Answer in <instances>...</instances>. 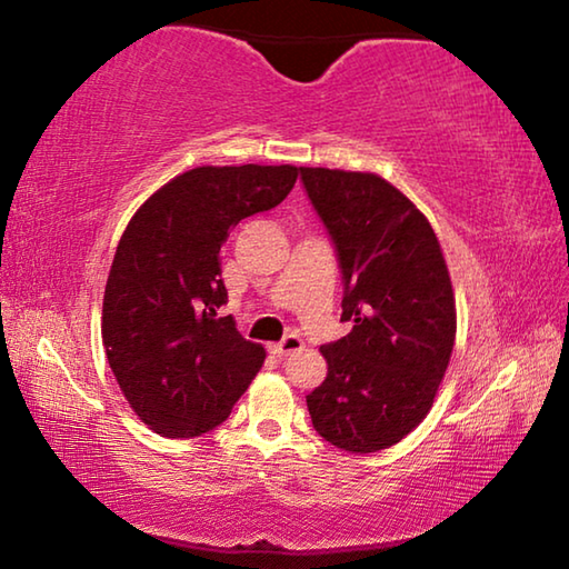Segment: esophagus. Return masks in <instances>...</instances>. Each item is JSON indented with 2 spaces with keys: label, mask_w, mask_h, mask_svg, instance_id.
<instances>
[{
  "label": "esophagus",
  "mask_w": 569,
  "mask_h": 569,
  "mask_svg": "<svg viewBox=\"0 0 569 569\" xmlns=\"http://www.w3.org/2000/svg\"><path fill=\"white\" fill-rule=\"evenodd\" d=\"M303 349V341L298 339V336H286V339L281 341V343H273L271 346V353H276V356H288V353H296V351H301Z\"/></svg>",
  "instance_id": "esophagus-1"
}]
</instances>
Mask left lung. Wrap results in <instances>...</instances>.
<instances>
[{"label":"left lung","mask_w":569,"mask_h":569,"mask_svg":"<svg viewBox=\"0 0 569 569\" xmlns=\"http://www.w3.org/2000/svg\"><path fill=\"white\" fill-rule=\"evenodd\" d=\"M343 273V339L306 397L313 429L351 455L389 449L419 427L445 379L457 306L445 253L421 210L373 172L301 168Z\"/></svg>","instance_id":"8db88e82"}]
</instances>
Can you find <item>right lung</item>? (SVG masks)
Listing matches in <instances>:
<instances>
[{
	"mask_svg": "<svg viewBox=\"0 0 569 569\" xmlns=\"http://www.w3.org/2000/svg\"><path fill=\"white\" fill-rule=\"evenodd\" d=\"M293 166H203L138 208L114 250L102 298V346L120 391L152 431L190 439L228 419L263 366L230 316L220 246L240 220L276 208Z\"/></svg>",
	"mask_w": 569,
	"mask_h": 569,
	"instance_id": "add662e5",
	"label": "right lung"
}]
</instances>
